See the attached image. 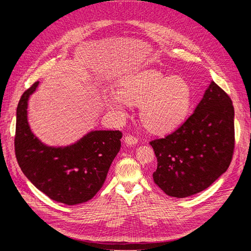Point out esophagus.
Segmentation results:
<instances>
[{
	"label": "esophagus",
	"mask_w": 251,
	"mask_h": 251,
	"mask_svg": "<svg viewBox=\"0 0 251 251\" xmlns=\"http://www.w3.org/2000/svg\"><path fill=\"white\" fill-rule=\"evenodd\" d=\"M125 142H126V144H127V146H135V144L138 142V140H137V138L134 137V136L127 135L125 137Z\"/></svg>",
	"instance_id": "1"
}]
</instances>
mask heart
<instances>
[{"label":"heart","mask_w":251,"mask_h":251,"mask_svg":"<svg viewBox=\"0 0 251 251\" xmlns=\"http://www.w3.org/2000/svg\"><path fill=\"white\" fill-rule=\"evenodd\" d=\"M104 100L111 111L121 116L126 115L128 103L140 104L143 126L151 132L165 133L176 128L187 116L193 91L183 78L146 69L124 76L118 92L107 93Z\"/></svg>","instance_id":"heart-1"}]
</instances>
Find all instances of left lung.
Instances as JSON below:
<instances>
[{
  "mask_svg": "<svg viewBox=\"0 0 251 251\" xmlns=\"http://www.w3.org/2000/svg\"><path fill=\"white\" fill-rule=\"evenodd\" d=\"M157 157L155 183L170 197L186 198L209 187L230 164L234 110L211 81L194 113L176 131L151 141Z\"/></svg>",
  "mask_w": 251,
  "mask_h": 251,
  "instance_id": "left-lung-1",
  "label": "left lung"
}]
</instances>
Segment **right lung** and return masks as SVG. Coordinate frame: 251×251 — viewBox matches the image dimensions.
Instances as JSON below:
<instances>
[{
  "instance_id": "obj_1",
  "label": "right lung",
  "mask_w": 251,
  "mask_h": 251,
  "mask_svg": "<svg viewBox=\"0 0 251 251\" xmlns=\"http://www.w3.org/2000/svg\"><path fill=\"white\" fill-rule=\"evenodd\" d=\"M39 81L22 95L17 109L14 149L22 172L50 199L67 205L91 200L101 188L121 147L120 131H91L67 147H49L31 132L28 100Z\"/></svg>"
}]
</instances>
